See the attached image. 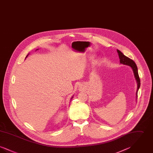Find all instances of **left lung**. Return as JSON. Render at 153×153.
I'll list each match as a JSON object with an SVG mask.
<instances>
[{"label": "left lung", "instance_id": "obj_1", "mask_svg": "<svg viewBox=\"0 0 153 153\" xmlns=\"http://www.w3.org/2000/svg\"><path fill=\"white\" fill-rule=\"evenodd\" d=\"M118 55H119V57L120 59V64H122L123 65H126L129 66H130L134 72V77L135 78V80H137V97L138 95V91L139 88L140 87V79L139 77L138 72V68L136 64L135 63V62L132 60L127 57H126V56H124L123 54L119 50H117Z\"/></svg>", "mask_w": 153, "mask_h": 153}]
</instances>
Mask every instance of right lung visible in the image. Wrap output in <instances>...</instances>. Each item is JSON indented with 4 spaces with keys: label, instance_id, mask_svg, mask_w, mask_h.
<instances>
[{
    "label": "right lung",
    "instance_id": "1",
    "mask_svg": "<svg viewBox=\"0 0 153 153\" xmlns=\"http://www.w3.org/2000/svg\"><path fill=\"white\" fill-rule=\"evenodd\" d=\"M28 55H29V54H28ZM28 55H27V56H26V57H27V56H28Z\"/></svg>",
    "mask_w": 153,
    "mask_h": 153
}]
</instances>
